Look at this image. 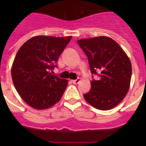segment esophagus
<instances>
[{
  "label": "esophagus",
  "mask_w": 146,
  "mask_h": 146,
  "mask_svg": "<svg viewBox=\"0 0 146 146\" xmlns=\"http://www.w3.org/2000/svg\"><path fill=\"white\" fill-rule=\"evenodd\" d=\"M80 81H81V80H80V79H76V80H71V82H73V84H78V83H79Z\"/></svg>",
  "instance_id": "34e87169"
}]
</instances>
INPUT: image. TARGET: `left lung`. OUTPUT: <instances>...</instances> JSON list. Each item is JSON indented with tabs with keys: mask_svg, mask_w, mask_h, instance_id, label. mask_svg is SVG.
Segmentation results:
<instances>
[{
	"mask_svg": "<svg viewBox=\"0 0 146 146\" xmlns=\"http://www.w3.org/2000/svg\"><path fill=\"white\" fill-rule=\"evenodd\" d=\"M78 44L88 57L92 74L99 80L91 82V90L83 97L95 108H115L127 96L130 86L132 65L122 48L107 36L82 38Z\"/></svg>",
	"mask_w": 146,
	"mask_h": 146,
	"instance_id": "obj_1",
	"label": "left lung"
}]
</instances>
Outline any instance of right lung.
Returning <instances> with one entry per match:
<instances>
[{
	"mask_svg": "<svg viewBox=\"0 0 146 146\" xmlns=\"http://www.w3.org/2000/svg\"><path fill=\"white\" fill-rule=\"evenodd\" d=\"M72 36L38 35L24 43L13 63L11 76L15 88L26 104L44 110L61 98L68 81L52 75L58 57Z\"/></svg>",
	"mask_w": 146,
	"mask_h": 146,
	"instance_id": "add662e5",
	"label": "right lung"
}]
</instances>
